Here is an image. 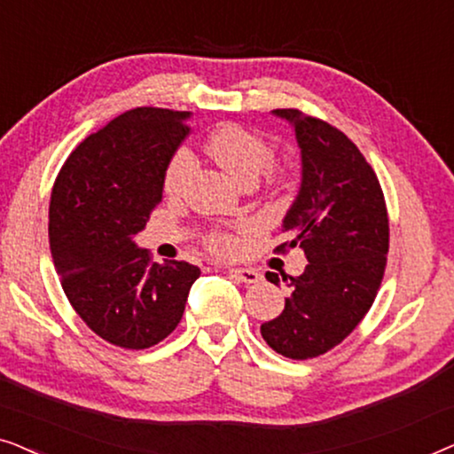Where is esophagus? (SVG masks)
<instances>
[{
    "instance_id": "obj_1",
    "label": "esophagus",
    "mask_w": 454,
    "mask_h": 454,
    "mask_svg": "<svg viewBox=\"0 0 454 454\" xmlns=\"http://www.w3.org/2000/svg\"><path fill=\"white\" fill-rule=\"evenodd\" d=\"M229 275L235 277L238 281L246 283V285H252V283L260 281V272L254 270V269H229Z\"/></svg>"
}]
</instances>
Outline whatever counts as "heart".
<instances>
[{"label":"heart","instance_id":"heart-1","mask_svg":"<svg viewBox=\"0 0 454 454\" xmlns=\"http://www.w3.org/2000/svg\"><path fill=\"white\" fill-rule=\"evenodd\" d=\"M208 159L223 171L238 179L239 184H256L272 160V148L266 140L250 129L225 123L208 136L204 145ZM192 173V159L185 153H177L165 169L163 185L167 194H179L188 184ZM207 246L216 254L229 256L239 247V239L227 231H213L207 238Z\"/></svg>","mask_w":454,"mask_h":454}]
</instances>
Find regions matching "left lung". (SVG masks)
I'll return each mask as SVG.
<instances>
[{
	"label": "left lung",
	"instance_id": "8db88e82",
	"mask_svg": "<svg viewBox=\"0 0 454 454\" xmlns=\"http://www.w3.org/2000/svg\"><path fill=\"white\" fill-rule=\"evenodd\" d=\"M287 120L301 153V184L283 219L291 235L277 252L300 246L308 258L285 309L260 326L262 339L289 359H309L353 333L380 289L388 254V215L378 177L359 148L331 123L297 109ZM278 285L277 272H266Z\"/></svg>",
	"mask_w": 454,
	"mask_h": 454
}]
</instances>
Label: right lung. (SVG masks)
I'll return each mask as SVG.
<instances>
[{
  "instance_id": "obj_1",
  "label": "right lung",
  "mask_w": 454,
  "mask_h": 454,
  "mask_svg": "<svg viewBox=\"0 0 454 454\" xmlns=\"http://www.w3.org/2000/svg\"><path fill=\"white\" fill-rule=\"evenodd\" d=\"M190 111L136 107L80 142L49 204V246L61 287L98 337L148 349L176 331L200 269L151 262L134 235L163 198L165 169L190 134Z\"/></svg>"
}]
</instances>
